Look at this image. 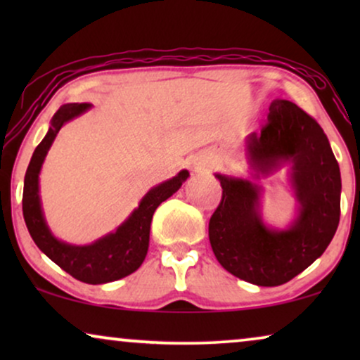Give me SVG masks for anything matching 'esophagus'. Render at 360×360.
<instances>
[{"mask_svg":"<svg viewBox=\"0 0 360 360\" xmlns=\"http://www.w3.org/2000/svg\"><path fill=\"white\" fill-rule=\"evenodd\" d=\"M201 167H205L201 162H195V169H201Z\"/></svg>","mask_w":360,"mask_h":360,"instance_id":"obj_1","label":"esophagus"}]
</instances>
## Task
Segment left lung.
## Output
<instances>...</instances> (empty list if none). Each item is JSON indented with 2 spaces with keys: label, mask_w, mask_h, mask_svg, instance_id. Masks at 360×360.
Returning <instances> with one entry per match:
<instances>
[{
  "label": "left lung",
  "mask_w": 360,
  "mask_h": 360,
  "mask_svg": "<svg viewBox=\"0 0 360 360\" xmlns=\"http://www.w3.org/2000/svg\"><path fill=\"white\" fill-rule=\"evenodd\" d=\"M252 180L214 174L223 198L210 219V243L218 262L234 277L277 287L321 257L341 214V172L321 126L288 100H274L262 131L245 137ZM290 165L297 216L288 229L263 223L257 180Z\"/></svg>",
  "instance_id": "obj_1"
}]
</instances>
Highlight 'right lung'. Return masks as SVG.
Here are the masks:
<instances>
[{"instance_id":"1","label":"right lung","mask_w":360,"mask_h":360,"mask_svg":"<svg viewBox=\"0 0 360 360\" xmlns=\"http://www.w3.org/2000/svg\"><path fill=\"white\" fill-rule=\"evenodd\" d=\"M90 108L91 105L88 103H67L53 115L51 127L41 144L34 150L26 176H24L22 214L32 240L52 262H56L58 267L80 282L100 285L127 277L141 267L149 249L150 223L154 211L162 201L179 191L190 174L188 170H180L175 176L150 188L142 196L139 206L124 219V223L117 226L112 233L96 239L95 243L75 245L57 239L49 229L46 216H44L41 191H39V175H41L47 152L62 126L86 112Z\"/></svg>"}]
</instances>
